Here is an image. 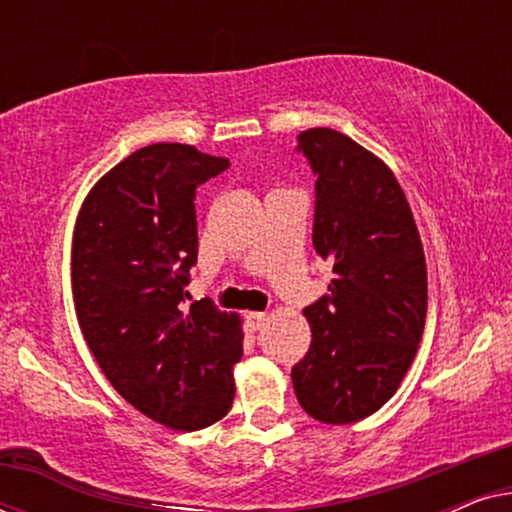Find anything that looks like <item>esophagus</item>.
<instances>
[{
	"label": "esophagus",
	"instance_id": "obj_1",
	"mask_svg": "<svg viewBox=\"0 0 512 512\" xmlns=\"http://www.w3.org/2000/svg\"><path fill=\"white\" fill-rule=\"evenodd\" d=\"M268 324V314L265 312H249L247 314V326L249 331H261Z\"/></svg>",
	"mask_w": 512,
	"mask_h": 512
}]
</instances>
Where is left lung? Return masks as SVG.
I'll list each match as a JSON object with an SVG mask.
<instances>
[{"label": "left lung", "instance_id": "8db88e82", "mask_svg": "<svg viewBox=\"0 0 512 512\" xmlns=\"http://www.w3.org/2000/svg\"><path fill=\"white\" fill-rule=\"evenodd\" d=\"M296 151L314 177L312 242L333 263L328 293L305 307L307 354L291 370L307 415L352 424L394 396L426 319V261L394 172L342 132L312 128Z\"/></svg>", "mask_w": 512, "mask_h": 512}]
</instances>
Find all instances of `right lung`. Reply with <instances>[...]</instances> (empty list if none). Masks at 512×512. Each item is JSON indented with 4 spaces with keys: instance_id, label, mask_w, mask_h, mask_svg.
Returning a JSON list of instances; mask_svg holds the SVG:
<instances>
[{
    "instance_id": "add662e5",
    "label": "right lung",
    "mask_w": 512,
    "mask_h": 512,
    "mask_svg": "<svg viewBox=\"0 0 512 512\" xmlns=\"http://www.w3.org/2000/svg\"><path fill=\"white\" fill-rule=\"evenodd\" d=\"M228 167L188 144L144 146L97 181L74 228V305L90 352L125 401L177 431L219 422L235 396L240 319L209 298L184 307L198 263L195 188Z\"/></svg>"
}]
</instances>
